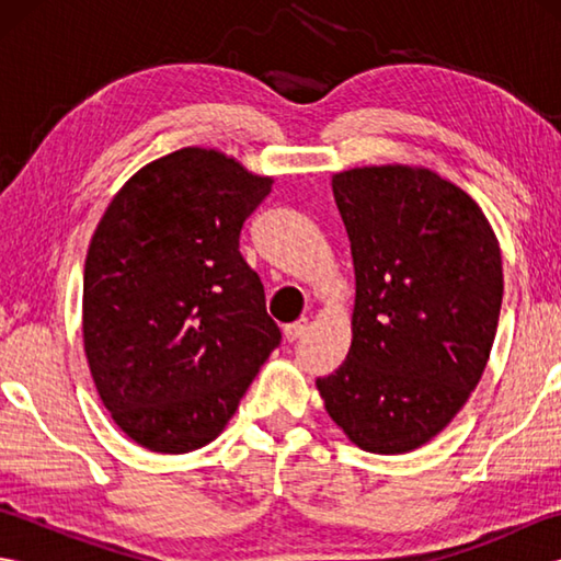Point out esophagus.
Listing matches in <instances>:
<instances>
[{
	"label": "esophagus",
	"mask_w": 561,
	"mask_h": 561,
	"mask_svg": "<svg viewBox=\"0 0 561 561\" xmlns=\"http://www.w3.org/2000/svg\"><path fill=\"white\" fill-rule=\"evenodd\" d=\"M306 328H308V320L306 318L296 320V323H289L287 328H284V337H287V342H296V340L304 335Z\"/></svg>",
	"instance_id": "34e87169"
}]
</instances>
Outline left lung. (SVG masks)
<instances>
[{"instance_id": "left-lung-1", "label": "left lung", "mask_w": 561, "mask_h": 561, "mask_svg": "<svg viewBox=\"0 0 561 561\" xmlns=\"http://www.w3.org/2000/svg\"><path fill=\"white\" fill-rule=\"evenodd\" d=\"M332 195L352 243V347L316 388L354 446L410 453L480 383L502 313V250L478 202L424 165H356L332 175Z\"/></svg>"}]
</instances>
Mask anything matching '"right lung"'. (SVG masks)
Returning <instances> with one entry per match:
<instances>
[{
	"label": "right lung",
	"mask_w": 561,
	"mask_h": 561,
	"mask_svg": "<svg viewBox=\"0 0 561 561\" xmlns=\"http://www.w3.org/2000/svg\"><path fill=\"white\" fill-rule=\"evenodd\" d=\"M272 183L219 149L183 147L105 207L83 265L81 337L103 408L137 446L211 444L279 344L238 250Z\"/></svg>",
	"instance_id": "obj_1"
}]
</instances>
